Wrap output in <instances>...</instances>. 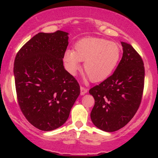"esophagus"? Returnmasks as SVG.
<instances>
[{"label":"esophagus","mask_w":158,"mask_h":158,"mask_svg":"<svg viewBox=\"0 0 158 158\" xmlns=\"http://www.w3.org/2000/svg\"><path fill=\"white\" fill-rule=\"evenodd\" d=\"M87 92H88L87 88H84V87H83V86H81V96H83V95L85 94Z\"/></svg>","instance_id":"esophagus-1"}]
</instances>
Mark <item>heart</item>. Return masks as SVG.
<instances>
[{
    "mask_svg": "<svg viewBox=\"0 0 158 158\" xmlns=\"http://www.w3.org/2000/svg\"><path fill=\"white\" fill-rule=\"evenodd\" d=\"M75 51L67 49L64 62L71 75H75L84 62V70L93 82L102 81L111 75L121 55L119 45L102 38L90 37L79 40Z\"/></svg>",
    "mask_w": 158,
    "mask_h": 158,
    "instance_id": "1",
    "label": "heart"
}]
</instances>
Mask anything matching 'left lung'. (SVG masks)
<instances>
[{
	"label": "left lung",
	"instance_id": "obj_1",
	"mask_svg": "<svg viewBox=\"0 0 158 158\" xmlns=\"http://www.w3.org/2000/svg\"><path fill=\"white\" fill-rule=\"evenodd\" d=\"M123 55L111 76L90 88L95 104L90 118L101 130L112 132L124 127L135 116L142 101L144 67L133 47L122 42Z\"/></svg>",
	"mask_w": 158,
	"mask_h": 158
}]
</instances>
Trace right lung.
Wrapping results in <instances>:
<instances>
[{
  "label": "right lung",
  "instance_id": "add662e5",
  "mask_svg": "<svg viewBox=\"0 0 158 158\" xmlns=\"http://www.w3.org/2000/svg\"><path fill=\"white\" fill-rule=\"evenodd\" d=\"M68 33H38L16 54L14 73L17 99L29 123L40 130L61 127L80 95V85L64 68Z\"/></svg>",
  "mask_w": 158,
  "mask_h": 158
}]
</instances>
